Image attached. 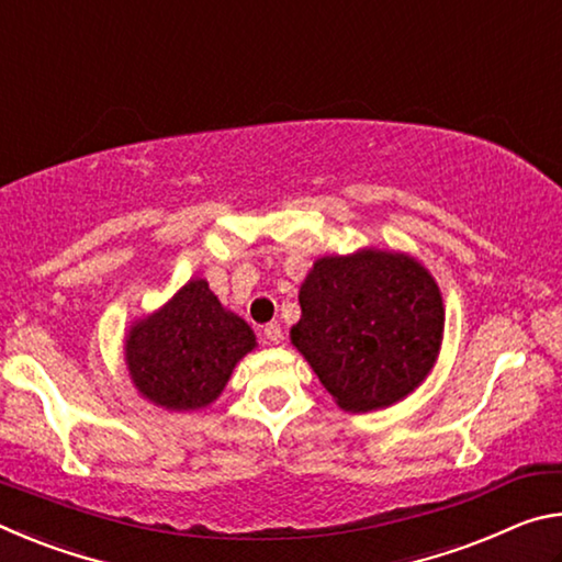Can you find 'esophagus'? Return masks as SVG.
Returning <instances> with one entry per match:
<instances>
[{"instance_id":"1","label":"esophagus","mask_w":562,"mask_h":562,"mask_svg":"<svg viewBox=\"0 0 562 562\" xmlns=\"http://www.w3.org/2000/svg\"><path fill=\"white\" fill-rule=\"evenodd\" d=\"M265 337H268L272 345H280L282 341V327L278 322H270V325H265Z\"/></svg>"}]
</instances>
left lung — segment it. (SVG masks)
Masks as SVG:
<instances>
[{"label":"left lung","instance_id":"1","mask_svg":"<svg viewBox=\"0 0 562 562\" xmlns=\"http://www.w3.org/2000/svg\"><path fill=\"white\" fill-rule=\"evenodd\" d=\"M300 307L292 345L345 412L402 402L439 357V284L404 252L364 247L355 255H325L302 282Z\"/></svg>","mask_w":562,"mask_h":562}]
</instances>
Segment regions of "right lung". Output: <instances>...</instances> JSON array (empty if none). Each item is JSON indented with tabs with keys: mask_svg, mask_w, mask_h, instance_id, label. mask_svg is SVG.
Masks as SVG:
<instances>
[{
	"mask_svg": "<svg viewBox=\"0 0 562 562\" xmlns=\"http://www.w3.org/2000/svg\"><path fill=\"white\" fill-rule=\"evenodd\" d=\"M258 347L243 317L195 278L154 315L133 322L126 367L138 394L168 412H195L213 404L247 351Z\"/></svg>",
	"mask_w": 562,
	"mask_h": 562,
	"instance_id": "1",
	"label": "right lung"
}]
</instances>
